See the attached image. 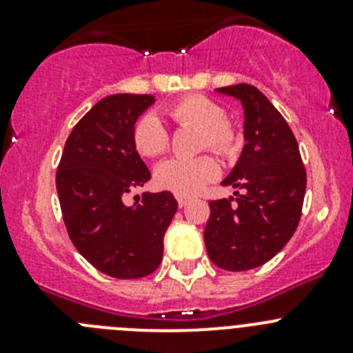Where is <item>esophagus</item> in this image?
<instances>
[{"instance_id":"34e87169","label":"esophagus","mask_w":353,"mask_h":353,"mask_svg":"<svg viewBox=\"0 0 353 353\" xmlns=\"http://www.w3.org/2000/svg\"><path fill=\"white\" fill-rule=\"evenodd\" d=\"M176 201H179V207H185L189 203V198L183 194H176Z\"/></svg>"}]
</instances>
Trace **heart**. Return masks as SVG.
Here are the masks:
<instances>
[{
    "label": "heart",
    "mask_w": 353,
    "mask_h": 353,
    "mask_svg": "<svg viewBox=\"0 0 353 353\" xmlns=\"http://www.w3.org/2000/svg\"><path fill=\"white\" fill-rule=\"evenodd\" d=\"M168 117L183 127L201 132L199 148L228 154L233 146L232 130L226 125V113L219 104L205 97H187L168 108ZM134 148L143 157H157L168 148V130L154 113L143 114L132 130ZM219 166L208 155L196 159H168L155 168V183L176 194H194L215 179Z\"/></svg>",
    "instance_id": "obj_1"
}]
</instances>
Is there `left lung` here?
Here are the masks:
<instances>
[{
	"instance_id": "obj_1",
	"label": "left lung",
	"mask_w": 353,
	"mask_h": 353,
	"mask_svg": "<svg viewBox=\"0 0 353 353\" xmlns=\"http://www.w3.org/2000/svg\"><path fill=\"white\" fill-rule=\"evenodd\" d=\"M244 109V148L221 185L243 191L210 201L205 245L217 267L232 272L272 260L297 230L305 194V170L281 113L251 84L215 90Z\"/></svg>"
}]
</instances>
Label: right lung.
Wrapping results in <instances>:
<instances>
[{
	"label": "right lung",
	"instance_id": "1",
	"mask_svg": "<svg viewBox=\"0 0 353 353\" xmlns=\"http://www.w3.org/2000/svg\"><path fill=\"white\" fill-rule=\"evenodd\" d=\"M154 95L114 93L97 102L68 136L56 173V191L68 236L97 270L117 279H138L162 260L164 233L179 203L171 192H143L150 171L134 148L138 118Z\"/></svg>",
	"mask_w": 353,
	"mask_h": 353
}]
</instances>
